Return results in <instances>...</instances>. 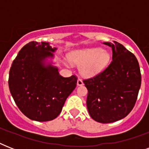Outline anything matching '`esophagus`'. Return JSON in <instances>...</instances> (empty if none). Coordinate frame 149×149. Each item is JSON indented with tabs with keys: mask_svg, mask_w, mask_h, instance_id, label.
Listing matches in <instances>:
<instances>
[{
	"mask_svg": "<svg viewBox=\"0 0 149 149\" xmlns=\"http://www.w3.org/2000/svg\"><path fill=\"white\" fill-rule=\"evenodd\" d=\"M84 85V82L83 80L80 79H79L77 80V86H83Z\"/></svg>",
	"mask_w": 149,
	"mask_h": 149,
	"instance_id": "esophagus-1",
	"label": "esophagus"
}]
</instances>
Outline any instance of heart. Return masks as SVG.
I'll list each match as a JSON object with an SVG mask.
<instances>
[{
	"label": "heart",
	"mask_w": 149,
	"mask_h": 149,
	"mask_svg": "<svg viewBox=\"0 0 149 149\" xmlns=\"http://www.w3.org/2000/svg\"><path fill=\"white\" fill-rule=\"evenodd\" d=\"M69 60L79 65V72L86 77H93L101 72L111 61V54L100 48L76 49L68 54Z\"/></svg>",
	"instance_id": "1"
}]
</instances>
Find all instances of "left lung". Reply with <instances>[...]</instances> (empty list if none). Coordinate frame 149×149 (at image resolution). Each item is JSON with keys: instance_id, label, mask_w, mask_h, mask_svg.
Wrapping results in <instances>:
<instances>
[{"instance_id": "left-lung-1", "label": "left lung", "mask_w": 149, "mask_h": 149, "mask_svg": "<svg viewBox=\"0 0 149 149\" xmlns=\"http://www.w3.org/2000/svg\"><path fill=\"white\" fill-rule=\"evenodd\" d=\"M112 49V62L91 79H84L88 90L86 107L90 115L100 123H112L132 111L141 86L139 62L123 45L104 42Z\"/></svg>"}]
</instances>
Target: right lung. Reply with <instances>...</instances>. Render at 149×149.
Wrapping results in <instances>:
<instances>
[{"label": "right lung", "instance_id": "1", "mask_svg": "<svg viewBox=\"0 0 149 149\" xmlns=\"http://www.w3.org/2000/svg\"><path fill=\"white\" fill-rule=\"evenodd\" d=\"M49 42H30L20 50L9 72L13 99L27 118L48 121L61 113L66 98L76 88L77 78L63 77L49 58H53Z\"/></svg>", "mask_w": 149, "mask_h": 149}]
</instances>
